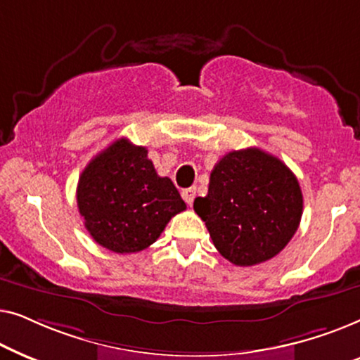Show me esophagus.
Returning a JSON list of instances; mask_svg holds the SVG:
<instances>
[{
	"instance_id": "34e87169",
	"label": "esophagus",
	"mask_w": 360,
	"mask_h": 360,
	"mask_svg": "<svg viewBox=\"0 0 360 360\" xmlns=\"http://www.w3.org/2000/svg\"><path fill=\"white\" fill-rule=\"evenodd\" d=\"M181 198L185 200L186 205L191 206V203H193V200H195V188H185L184 191H181Z\"/></svg>"
}]
</instances>
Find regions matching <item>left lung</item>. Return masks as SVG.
I'll list each match as a JSON object with an SVG mask.
<instances>
[{"mask_svg":"<svg viewBox=\"0 0 360 360\" xmlns=\"http://www.w3.org/2000/svg\"><path fill=\"white\" fill-rule=\"evenodd\" d=\"M195 213L214 248L239 267L272 259L297 233L303 195L297 176L277 157L249 147L226 154L210 176Z\"/></svg>","mask_w":360,"mask_h":360,"instance_id":"obj_1","label":"left lung"}]
</instances>
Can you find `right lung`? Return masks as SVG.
Returning <instances> with one entry per match:
<instances>
[{
	"mask_svg": "<svg viewBox=\"0 0 360 360\" xmlns=\"http://www.w3.org/2000/svg\"><path fill=\"white\" fill-rule=\"evenodd\" d=\"M77 205L91 238L117 254L149 248L167 223L186 208L172 180L157 175L146 147L124 137L82 172Z\"/></svg>",
	"mask_w": 360,
	"mask_h": 360,
	"instance_id": "1",
	"label": "right lung"
}]
</instances>
